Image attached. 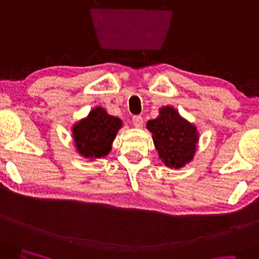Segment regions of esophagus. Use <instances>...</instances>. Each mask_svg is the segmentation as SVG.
Wrapping results in <instances>:
<instances>
[{"mask_svg":"<svg viewBox=\"0 0 259 259\" xmlns=\"http://www.w3.org/2000/svg\"><path fill=\"white\" fill-rule=\"evenodd\" d=\"M133 124L136 127H141L143 125V118L141 116H134L133 117Z\"/></svg>","mask_w":259,"mask_h":259,"instance_id":"1","label":"esophagus"}]
</instances>
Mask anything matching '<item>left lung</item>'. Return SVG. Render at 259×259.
Returning <instances> with one entry per match:
<instances>
[{
    "mask_svg": "<svg viewBox=\"0 0 259 259\" xmlns=\"http://www.w3.org/2000/svg\"><path fill=\"white\" fill-rule=\"evenodd\" d=\"M159 158L167 167L182 168L192 161L198 143L196 125L179 114L175 107L162 106L155 119L147 122Z\"/></svg>",
    "mask_w": 259,
    "mask_h": 259,
    "instance_id": "obj_1",
    "label": "left lung"
}]
</instances>
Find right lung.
<instances>
[{"label": "right lung", "mask_w": 259, "mask_h": 259, "mask_svg": "<svg viewBox=\"0 0 259 259\" xmlns=\"http://www.w3.org/2000/svg\"><path fill=\"white\" fill-rule=\"evenodd\" d=\"M122 126L118 117L111 116L100 106L94 107L87 117L71 127L77 153L90 160L105 158L112 149L114 137Z\"/></svg>", "instance_id": "right-lung-1"}]
</instances>
